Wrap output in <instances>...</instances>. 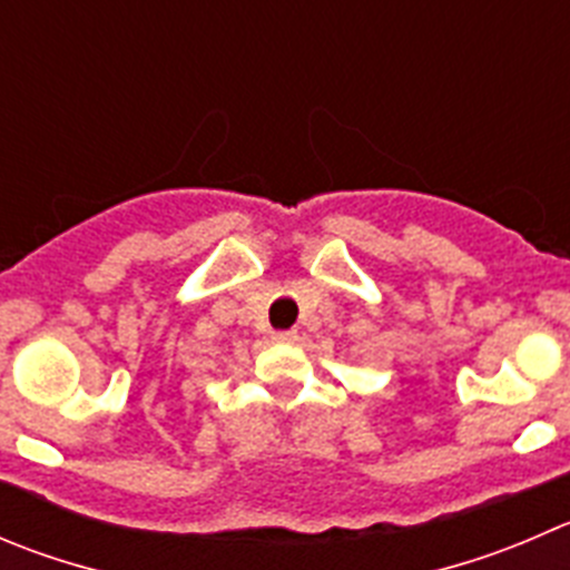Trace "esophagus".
I'll use <instances>...</instances> for the list:
<instances>
[{
	"label": "esophagus",
	"instance_id": "1",
	"mask_svg": "<svg viewBox=\"0 0 570 570\" xmlns=\"http://www.w3.org/2000/svg\"><path fill=\"white\" fill-rule=\"evenodd\" d=\"M273 340H275V342H286V345H292V342L301 340V334H297L295 328H292V331H275Z\"/></svg>",
	"mask_w": 570,
	"mask_h": 570
}]
</instances>
